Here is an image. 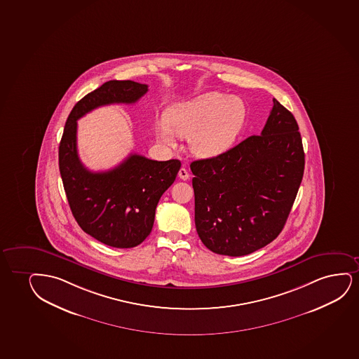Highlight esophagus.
<instances>
[{"instance_id":"1","label":"esophagus","mask_w":359,"mask_h":359,"mask_svg":"<svg viewBox=\"0 0 359 359\" xmlns=\"http://www.w3.org/2000/svg\"><path fill=\"white\" fill-rule=\"evenodd\" d=\"M178 177L183 180V181H187V180L189 178V172H188V170L184 168H180V171H178Z\"/></svg>"}]
</instances>
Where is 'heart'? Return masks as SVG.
<instances>
[{"instance_id": "obj_1", "label": "heart", "mask_w": 359, "mask_h": 359, "mask_svg": "<svg viewBox=\"0 0 359 359\" xmlns=\"http://www.w3.org/2000/svg\"><path fill=\"white\" fill-rule=\"evenodd\" d=\"M248 120V108L241 98L208 92L173 104L166 118L154 123L155 135L163 144L175 147L176 135L189 138L191 149L201 158L224 154L236 144Z\"/></svg>"}]
</instances>
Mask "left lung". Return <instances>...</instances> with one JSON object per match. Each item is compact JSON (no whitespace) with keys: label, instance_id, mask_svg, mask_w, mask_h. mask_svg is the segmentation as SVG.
I'll list each match as a JSON object with an SVG mask.
<instances>
[{"label":"left lung","instance_id":"1","mask_svg":"<svg viewBox=\"0 0 359 359\" xmlns=\"http://www.w3.org/2000/svg\"><path fill=\"white\" fill-rule=\"evenodd\" d=\"M191 170L203 244L215 254H251L279 236L297 196L304 170L299 125L273 100L261 135L196 160Z\"/></svg>","mask_w":359,"mask_h":359}]
</instances>
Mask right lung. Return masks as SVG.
<instances>
[{
    "label": "right lung",
    "mask_w": 359,
    "mask_h": 359,
    "mask_svg": "<svg viewBox=\"0 0 359 359\" xmlns=\"http://www.w3.org/2000/svg\"><path fill=\"white\" fill-rule=\"evenodd\" d=\"M148 85L125 80L105 82L74 107L60 144V171L69 206L82 231L105 245H140L154 224L155 209L177 176L181 161L150 160L131 154L116 168L92 172L77 154V120L102 105L133 104Z\"/></svg>",
    "instance_id": "1"
}]
</instances>
